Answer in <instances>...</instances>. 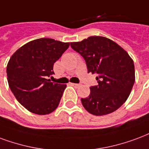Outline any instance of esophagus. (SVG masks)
<instances>
[{"label":"esophagus","instance_id":"34e87169","mask_svg":"<svg viewBox=\"0 0 149 149\" xmlns=\"http://www.w3.org/2000/svg\"><path fill=\"white\" fill-rule=\"evenodd\" d=\"M72 86H73V87H75V88H79L80 86V84H74V83H72L71 84Z\"/></svg>","mask_w":149,"mask_h":149}]
</instances>
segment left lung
<instances>
[{
	"label": "left lung",
	"mask_w": 149,
	"mask_h": 149,
	"mask_svg": "<svg viewBox=\"0 0 149 149\" xmlns=\"http://www.w3.org/2000/svg\"><path fill=\"white\" fill-rule=\"evenodd\" d=\"M70 46L85 60L88 72L96 73L98 84L91 86L82 105L93 115L111 114L126 101L135 82L133 59L114 41L91 36Z\"/></svg>",
	"instance_id": "obj_1"
}]
</instances>
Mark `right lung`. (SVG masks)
I'll use <instances>...</instances> for the list:
<instances>
[{
	"label": "right lung",
	"mask_w": 149,
	"mask_h": 149,
	"mask_svg": "<svg viewBox=\"0 0 149 149\" xmlns=\"http://www.w3.org/2000/svg\"><path fill=\"white\" fill-rule=\"evenodd\" d=\"M69 47L53 38H38L14 53L7 65L8 85L18 102L27 111L44 115L58 107L66 84L51 82L54 64Z\"/></svg>",
	"instance_id": "add662e5"
}]
</instances>
